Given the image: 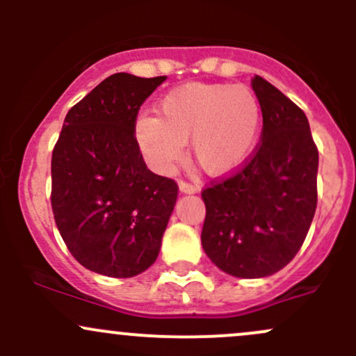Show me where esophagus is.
<instances>
[{
  "instance_id": "34e87169",
  "label": "esophagus",
  "mask_w": 356,
  "mask_h": 356,
  "mask_svg": "<svg viewBox=\"0 0 356 356\" xmlns=\"http://www.w3.org/2000/svg\"><path fill=\"white\" fill-rule=\"evenodd\" d=\"M179 189H181V193H198L200 191V186L198 184H191V182H186V181H181L179 182Z\"/></svg>"
}]
</instances>
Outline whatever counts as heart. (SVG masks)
I'll return each mask as SVG.
<instances>
[{
	"instance_id": "heart-1",
	"label": "heart",
	"mask_w": 356,
	"mask_h": 356,
	"mask_svg": "<svg viewBox=\"0 0 356 356\" xmlns=\"http://www.w3.org/2000/svg\"><path fill=\"white\" fill-rule=\"evenodd\" d=\"M158 117H141L136 139L146 161L167 174L184 156V143L204 172L238 170L257 148L261 106L246 86L186 84L161 98Z\"/></svg>"
}]
</instances>
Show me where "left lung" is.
I'll return each mask as SVG.
<instances>
[{
  "label": "left lung",
  "instance_id": "8db88e82",
  "mask_svg": "<svg viewBox=\"0 0 356 356\" xmlns=\"http://www.w3.org/2000/svg\"><path fill=\"white\" fill-rule=\"evenodd\" d=\"M251 86L264 127L253 155L201 191V245L220 270L267 277L300 251L317 208L318 149L305 111L260 75Z\"/></svg>",
  "mask_w": 356,
  "mask_h": 356
}]
</instances>
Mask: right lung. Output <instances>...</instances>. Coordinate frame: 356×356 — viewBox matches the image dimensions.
<instances>
[{
	"label": "right lung",
	"instance_id": "1",
	"mask_svg": "<svg viewBox=\"0 0 356 356\" xmlns=\"http://www.w3.org/2000/svg\"><path fill=\"white\" fill-rule=\"evenodd\" d=\"M113 74L68 110L51 156V208L72 257L96 274L134 277L155 264L179 186L148 170L139 108L165 81Z\"/></svg>",
	"mask_w": 356,
	"mask_h": 356
}]
</instances>
